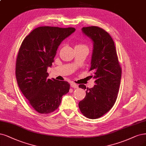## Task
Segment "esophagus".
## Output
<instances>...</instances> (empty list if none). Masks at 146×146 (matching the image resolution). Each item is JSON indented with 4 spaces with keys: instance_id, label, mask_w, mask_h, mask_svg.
Returning <instances> with one entry per match:
<instances>
[{
    "instance_id": "obj_1",
    "label": "esophagus",
    "mask_w": 146,
    "mask_h": 146,
    "mask_svg": "<svg viewBox=\"0 0 146 146\" xmlns=\"http://www.w3.org/2000/svg\"><path fill=\"white\" fill-rule=\"evenodd\" d=\"M71 86L72 88H74V89H77V88H78V85H77V84H75V83H73V82H72V83H71Z\"/></svg>"
}]
</instances>
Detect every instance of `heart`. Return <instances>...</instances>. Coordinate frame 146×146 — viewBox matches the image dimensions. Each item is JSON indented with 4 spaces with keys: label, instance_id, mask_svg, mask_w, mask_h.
<instances>
[{
    "label": "heart",
    "instance_id": "obj_1",
    "mask_svg": "<svg viewBox=\"0 0 146 146\" xmlns=\"http://www.w3.org/2000/svg\"><path fill=\"white\" fill-rule=\"evenodd\" d=\"M75 47H77V48H88L87 46L86 45H84V44H78L77 45H76V46Z\"/></svg>",
    "mask_w": 146,
    "mask_h": 146
}]
</instances>
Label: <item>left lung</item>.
Returning <instances> with one entry per match:
<instances>
[{
    "label": "left lung",
    "instance_id": "8db88e82",
    "mask_svg": "<svg viewBox=\"0 0 146 146\" xmlns=\"http://www.w3.org/2000/svg\"><path fill=\"white\" fill-rule=\"evenodd\" d=\"M82 31L92 42L89 71L94 72L95 84L87 88L86 97L79 102L78 106L84 116L96 119L109 111L116 102L121 69L114 42L106 31L98 27H83ZM79 88L86 89L84 84H80Z\"/></svg>",
    "mask_w": 146,
    "mask_h": 146
}]
</instances>
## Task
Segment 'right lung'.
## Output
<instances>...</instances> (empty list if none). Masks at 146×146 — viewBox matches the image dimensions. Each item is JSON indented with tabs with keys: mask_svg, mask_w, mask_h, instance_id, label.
Returning <instances> with one entry per match:
<instances>
[{
	"mask_svg": "<svg viewBox=\"0 0 146 146\" xmlns=\"http://www.w3.org/2000/svg\"><path fill=\"white\" fill-rule=\"evenodd\" d=\"M75 31L74 28H37L21 44L17 57L16 76L19 87L31 106L40 113L56 110L69 90L68 82L48 78L59 45Z\"/></svg>",
	"mask_w": 146,
	"mask_h": 146,
	"instance_id": "1",
	"label": "right lung"
}]
</instances>
